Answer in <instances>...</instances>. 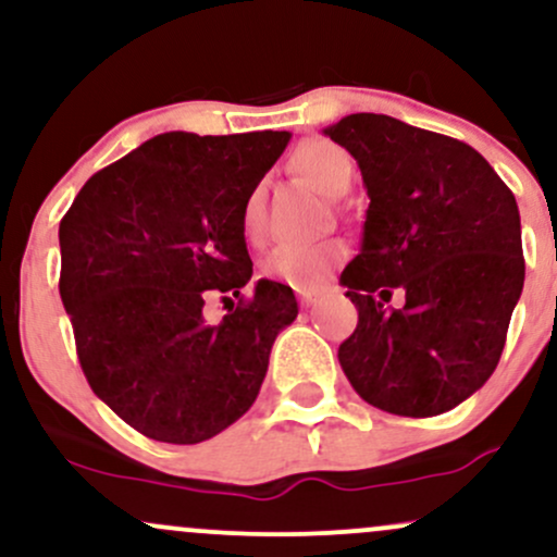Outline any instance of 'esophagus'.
<instances>
[{
  "mask_svg": "<svg viewBox=\"0 0 557 557\" xmlns=\"http://www.w3.org/2000/svg\"><path fill=\"white\" fill-rule=\"evenodd\" d=\"M296 296H298V300H300V306H306V309H309V306H314V304H317L319 293H317V290H311V287H298Z\"/></svg>",
  "mask_w": 557,
  "mask_h": 557,
  "instance_id": "1",
  "label": "esophagus"
}]
</instances>
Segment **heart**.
Wrapping results in <instances>:
<instances>
[{"label":"heart","mask_w":557,"mask_h":557,"mask_svg":"<svg viewBox=\"0 0 557 557\" xmlns=\"http://www.w3.org/2000/svg\"><path fill=\"white\" fill-rule=\"evenodd\" d=\"M290 168L304 181H309L319 194L337 198L348 190L354 177V162L337 144L324 138H306L290 154ZM267 227L264 207V183L251 185L240 207V230L248 240H261ZM343 257V248L337 243H283L270 257L264 259L261 270L267 277L280 280L290 287H317L324 283L332 267Z\"/></svg>","instance_id":"heart-1"}]
</instances>
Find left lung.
<instances>
[{"instance_id": "obj_1", "label": "left lung", "mask_w": 557, "mask_h": 557, "mask_svg": "<svg viewBox=\"0 0 557 557\" xmlns=\"http://www.w3.org/2000/svg\"><path fill=\"white\" fill-rule=\"evenodd\" d=\"M324 136L356 159L369 196L361 251L341 274L359 309L343 372L395 417L450 411L495 372L521 298L516 198L469 144L387 114H348ZM393 289L407 293L400 310Z\"/></svg>"}]
</instances>
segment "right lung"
I'll use <instances>...</instances> for the list:
<instances>
[{
  "mask_svg": "<svg viewBox=\"0 0 557 557\" xmlns=\"http://www.w3.org/2000/svg\"><path fill=\"white\" fill-rule=\"evenodd\" d=\"M290 133L149 138L81 188L60 222V296L88 385L133 430L196 445L257 400L293 290L253 274L240 207ZM214 292L231 304L202 319ZM239 304L233 305L232 298Z\"/></svg>",
  "mask_w": 557,
  "mask_h": 557,
  "instance_id": "right-lung-1",
  "label": "right lung"
}]
</instances>
